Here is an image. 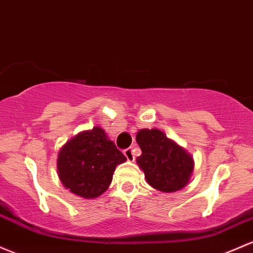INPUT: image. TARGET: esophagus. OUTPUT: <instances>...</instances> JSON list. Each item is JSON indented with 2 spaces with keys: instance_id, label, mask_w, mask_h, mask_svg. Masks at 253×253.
<instances>
[{
  "instance_id": "1",
  "label": "esophagus",
  "mask_w": 253,
  "mask_h": 253,
  "mask_svg": "<svg viewBox=\"0 0 253 253\" xmlns=\"http://www.w3.org/2000/svg\"><path fill=\"white\" fill-rule=\"evenodd\" d=\"M124 155L126 156V158L128 161H133L134 160V150L132 148H127L124 150Z\"/></svg>"
}]
</instances>
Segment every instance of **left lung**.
I'll use <instances>...</instances> for the list:
<instances>
[{
    "mask_svg": "<svg viewBox=\"0 0 253 253\" xmlns=\"http://www.w3.org/2000/svg\"><path fill=\"white\" fill-rule=\"evenodd\" d=\"M137 143L141 149L137 163L152 187L162 192H175L187 184L193 160L181 146L155 128L140 129Z\"/></svg>",
    "mask_w": 253,
    "mask_h": 253,
    "instance_id": "1",
    "label": "left lung"
}]
</instances>
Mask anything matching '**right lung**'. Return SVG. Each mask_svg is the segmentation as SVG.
Returning a JSON list of instances; mask_svg holds the SVG:
<instances>
[{"label":"right lung","mask_w":253,"mask_h":253,"mask_svg":"<svg viewBox=\"0 0 253 253\" xmlns=\"http://www.w3.org/2000/svg\"><path fill=\"white\" fill-rule=\"evenodd\" d=\"M126 157L104 131L93 127L65 144L57 158L59 176L72 193L96 198L109 187L116 166Z\"/></svg>","instance_id":"add662e5"}]
</instances>
